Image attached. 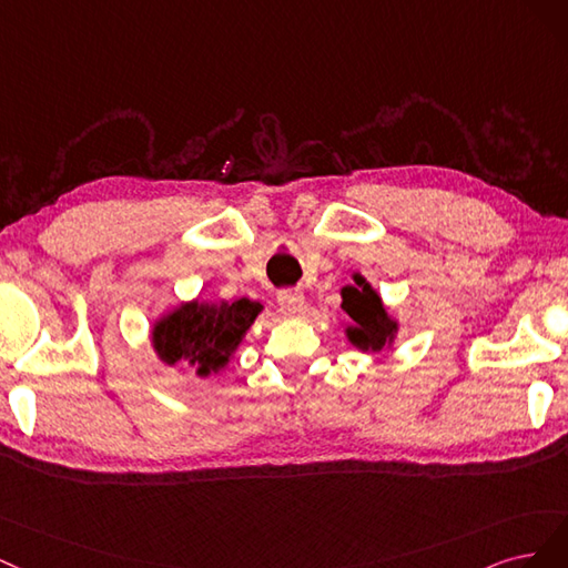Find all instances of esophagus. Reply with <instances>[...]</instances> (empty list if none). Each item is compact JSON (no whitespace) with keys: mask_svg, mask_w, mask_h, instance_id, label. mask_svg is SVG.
<instances>
[{"mask_svg":"<svg viewBox=\"0 0 568 568\" xmlns=\"http://www.w3.org/2000/svg\"><path fill=\"white\" fill-rule=\"evenodd\" d=\"M278 306L285 316H300L304 311V295L300 290H281Z\"/></svg>","mask_w":568,"mask_h":568,"instance_id":"obj_1","label":"esophagus"}]
</instances>
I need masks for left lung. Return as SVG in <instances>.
Segmentation results:
<instances>
[{"mask_svg": "<svg viewBox=\"0 0 568 568\" xmlns=\"http://www.w3.org/2000/svg\"><path fill=\"white\" fill-rule=\"evenodd\" d=\"M354 285L342 287V311L349 316L344 323V337L363 354H379L394 349L398 335V318L384 306L379 292L361 273H352Z\"/></svg>", "mask_w": 568, "mask_h": 568, "instance_id": "obj_1", "label": "left lung"}]
</instances>
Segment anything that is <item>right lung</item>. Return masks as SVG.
I'll return each instance as SVG.
<instances>
[{
    "label": "right lung",
    "instance_id": "add662e5",
    "mask_svg": "<svg viewBox=\"0 0 568 568\" xmlns=\"http://www.w3.org/2000/svg\"><path fill=\"white\" fill-rule=\"evenodd\" d=\"M262 308L260 302L247 297L181 302L153 323V352L170 368L189 365L197 377L219 375L229 368Z\"/></svg>",
    "mask_w": 568,
    "mask_h": 568
}]
</instances>
